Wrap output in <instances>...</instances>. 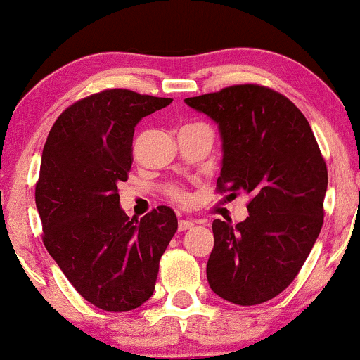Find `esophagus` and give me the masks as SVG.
I'll return each instance as SVG.
<instances>
[{"instance_id": "34e87169", "label": "esophagus", "mask_w": 360, "mask_h": 360, "mask_svg": "<svg viewBox=\"0 0 360 360\" xmlns=\"http://www.w3.org/2000/svg\"><path fill=\"white\" fill-rule=\"evenodd\" d=\"M194 226V221L193 220H179L177 223V229H179V232H184V230H189Z\"/></svg>"}]
</instances>
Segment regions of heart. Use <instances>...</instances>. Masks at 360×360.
<instances>
[{
	"label": "heart",
	"mask_w": 360,
	"mask_h": 360,
	"mask_svg": "<svg viewBox=\"0 0 360 360\" xmlns=\"http://www.w3.org/2000/svg\"><path fill=\"white\" fill-rule=\"evenodd\" d=\"M167 194L172 198V200H176L177 203H186V201L189 200V194L183 186H169Z\"/></svg>",
	"instance_id": "obj_1"
}]
</instances>
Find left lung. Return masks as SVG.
Returning <instances> with one entry per match:
<instances>
[{
    "mask_svg": "<svg viewBox=\"0 0 360 360\" xmlns=\"http://www.w3.org/2000/svg\"><path fill=\"white\" fill-rule=\"evenodd\" d=\"M184 101L220 130L218 193L250 200L243 221H213L210 288L240 307L269 301L298 276L323 225L328 172L311 127L295 103L259 84Z\"/></svg>",
    "mask_w": 360,
    "mask_h": 360,
    "instance_id": "obj_1",
    "label": "left lung"
}]
</instances>
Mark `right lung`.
I'll return each instance as SVG.
<instances>
[{
	"label": "right lung",
	"mask_w": 360,
	"mask_h": 360,
	"mask_svg": "<svg viewBox=\"0 0 360 360\" xmlns=\"http://www.w3.org/2000/svg\"><path fill=\"white\" fill-rule=\"evenodd\" d=\"M171 103L105 89L62 111L44 146L35 188L44 245L82 298L105 311H130L150 298L177 230L169 206L139 220L120 208L118 194L134 162L135 127Z\"/></svg>",
	"instance_id": "obj_1"
}]
</instances>
